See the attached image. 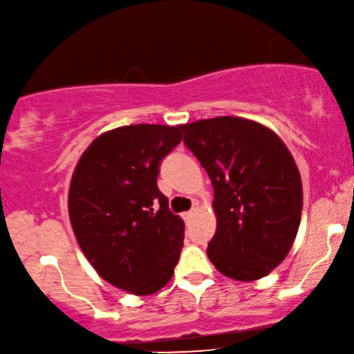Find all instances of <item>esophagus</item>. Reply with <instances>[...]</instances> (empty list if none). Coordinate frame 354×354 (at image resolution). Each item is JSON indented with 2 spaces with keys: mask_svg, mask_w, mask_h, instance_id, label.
Here are the masks:
<instances>
[{
  "mask_svg": "<svg viewBox=\"0 0 354 354\" xmlns=\"http://www.w3.org/2000/svg\"><path fill=\"white\" fill-rule=\"evenodd\" d=\"M194 214H196V207H194V209H191V210H189V212H185V214H183V218H185V221H186V222H189V221H191V218H192V217H194Z\"/></svg>",
  "mask_w": 354,
  "mask_h": 354,
  "instance_id": "34e87169",
  "label": "esophagus"
}]
</instances>
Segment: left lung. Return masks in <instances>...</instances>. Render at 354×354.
I'll return each mask as SVG.
<instances>
[{
  "instance_id": "8db88e82",
  "label": "left lung",
  "mask_w": 354,
  "mask_h": 354,
  "mask_svg": "<svg viewBox=\"0 0 354 354\" xmlns=\"http://www.w3.org/2000/svg\"><path fill=\"white\" fill-rule=\"evenodd\" d=\"M181 131L214 187L209 259L243 283L270 274L292 248L302 214L301 174L288 147L266 125L234 115Z\"/></svg>"
}]
</instances>
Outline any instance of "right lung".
Instances as JSON below:
<instances>
[{
	"mask_svg": "<svg viewBox=\"0 0 354 354\" xmlns=\"http://www.w3.org/2000/svg\"><path fill=\"white\" fill-rule=\"evenodd\" d=\"M181 125L136 124L101 133L71 176L68 214L84 257L102 279L150 296L171 279L185 222L156 186L160 162L181 142Z\"/></svg>",
	"mask_w": 354,
	"mask_h": 354,
	"instance_id": "1",
	"label": "right lung"
}]
</instances>
